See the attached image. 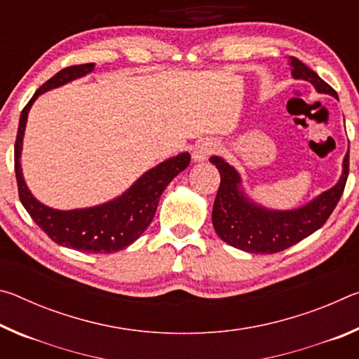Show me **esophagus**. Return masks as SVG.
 <instances>
[{
    "label": "esophagus",
    "instance_id": "obj_1",
    "mask_svg": "<svg viewBox=\"0 0 359 359\" xmlns=\"http://www.w3.org/2000/svg\"><path fill=\"white\" fill-rule=\"evenodd\" d=\"M217 144L212 139H204V141L198 142L196 147L193 150V161H205L208 158L215 154Z\"/></svg>",
    "mask_w": 359,
    "mask_h": 359
}]
</instances>
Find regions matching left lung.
<instances>
[{
    "mask_svg": "<svg viewBox=\"0 0 359 359\" xmlns=\"http://www.w3.org/2000/svg\"><path fill=\"white\" fill-rule=\"evenodd\" d=\"M288 63L291 76L296 81L311 82L318 93L331 95L339 100L336 90H332L317 72L294 57H290ZM209 161L218 169L222 177L212 210V224L217 234L231 247L259 255L282 252L323 226L342 196L348 177L347 151L342 163V174L336 185L299 208L278 210L253 201L242 185L239 171L224 158L210 156Z\"/></svg>",
    "mask_w": 359,
    "mask_h": 359,
    "instance_id": "8db88e82",
    "label": "left lung"
}]
</instances>
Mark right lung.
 <instances>
[{
    "mask_svg": "<svg viewBox=\"0 0 359 359\" xmlns=\"http://www.w3.org/2000/svg\"><path fill=\"white\" fill-rule=\"evenodd\" d=\"M93 69L95 63L62 69L48 79L23 107L15 139V177L23 208L53 242L83 253H114L123 250L141 238V234L154 220L161 193L175 175L190 165V154L182 151L179 155L168 158L160 165L145 171L120 196L92 208L60 210L38 201L23 179L20 165L29 109L42 93L87 76Z\"/></svg>",
    "mask_w": 359,
    "mask_h": 359,
    "instance_id": "add662e5",
    "label": "right lung"
}]
</instances>
